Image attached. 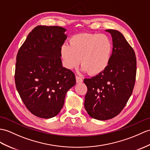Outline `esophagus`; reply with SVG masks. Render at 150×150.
<instances>
[{"mask_svg": "<svg viewBox=\"0 0 150 150\" xmlns=\"http://www.w3.org/2000/svg\"><path fill=\"white\" fill-rule=\"evenodd\" d=\"M76 83H81L83 82V79H82V77H81V76L76 75Z\"/></svg>", "mask_w": 150, "mask_h": 150, "instance_id": "obj_1", "label": "esophagus"}]
</instances>
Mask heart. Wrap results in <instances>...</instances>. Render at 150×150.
<instances>
[{"instance_id": "b5f03b06", "label": "heart", "mask_w": 150, "mask_h": 150, "mask_svg": "<svg viewBox=\"0 0 150 150\" xmlns=\"http://www.w3.org/2000/svg\"><path fill=\"white\" fill-rule=\"evenodd\" d=\"M112 45L105 34L82 33L72 36L69 45L61 48V57L66 67L71 69L81 65L90 75L103 71L109 65Z\"/></svg>"}]
</instances>
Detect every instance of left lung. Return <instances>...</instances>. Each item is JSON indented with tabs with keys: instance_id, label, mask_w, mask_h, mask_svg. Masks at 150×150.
Instances as JSON below:
<instances>
[{
	"instance_id": "obj_1",
	"label": "left lung",
	"mask_w": 150,
	"mask_h": 150,
	"mask_svg": "<svg viewBox=\"0 0 150 150\" xmlns=\"http://www.w3.org/2000/svg\"><path fill=\"white\" fill-rule=\"evenodd\" d=\"M112 37L109 65L98 75L84 79L88 88L84 107L94 119L107 120L123 109L134 88L137 71L135 52L120 32L106 30Z\"/></svg>"
}]
</instances>
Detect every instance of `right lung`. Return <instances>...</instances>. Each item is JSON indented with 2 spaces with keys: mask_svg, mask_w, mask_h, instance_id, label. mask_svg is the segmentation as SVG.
I'll return each mask as SVG.
<instances>
[{
  "mask_svg": "<svg viewBox=\"0 0 150 150\" xmlns=\"http://www.w3.org/2000/svg\"><path fill=\"white\" fill-rule=\"evenodd\" d=\"M64 28H34L16 55L15 81L27 109L37 117H53L63 107L66 94L76 83L74 73L62 67Z\"/></svg>",
  "mask_w": 150,
  "mask_h": 150,
  "instance_id": "obj_1",
  "label": "right lung"
}]
</instances>
